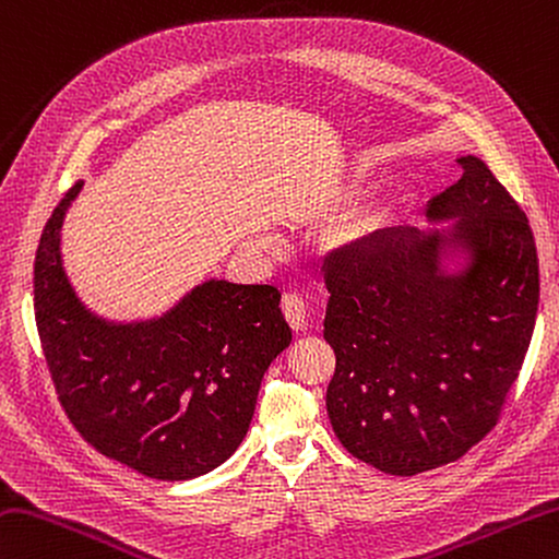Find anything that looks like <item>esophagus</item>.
I'll return each mask as SVG.
<instances>
[{
	"instance_id": "obj_1",
	"label": "esophagus",
	"mask_w": 559,
	"mask_h": 559,
	"mask_svg": "<svg viewBox=\"0 0 559 559\" xmlns=\"http://www.w3.org/2000/svg\"><path fill=\"white\" fill-rule=\"evenodd\" d=\"M281 310H283V317H286L288 324L293 326L295 332L305 330V324H308V305H305L300 295H295V293L283 295Z\"/></svg>"
}]
</instances>
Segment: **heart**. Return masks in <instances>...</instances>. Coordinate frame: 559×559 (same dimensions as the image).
Returning <instances> with one entry per match:
<instances>
[{
    "mask_svg": "<svg viewBox=\"0 0 559 559\" xmlns=\"http://www.w3.org/2000/svg\"><path fill=\"white\" fill-rule=\"evenodd\" d=\"M380 227V217H366V221H358L346 225L344 229H338V233L332 237V245L336 249H356L364 242H368L370 237L378 233Z\"/></svg>",
    "mask_w": 559,
    "mask_h": 559,
    "instance_id": "obj_1",
    "label": "heart"
}]
</instances>
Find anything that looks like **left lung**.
Returning <instances> with one entry per match:
<instances>
[{"instance_id":"1","label":"left lung","mask_w":559,"mask_h":559,"mask_svg":"<svg viewBox=\"0 0 559 559\" xmlns=\"http://www.w3.org/2000/svg\"><path fill=\"white\" fill-rule=\"evenodd\" d=\"M426 207L439 229L395 227L338 257L324 338L336 368L326 414L348 453L388 475L455 463L495 429L526 358L540 276L528 217L483 159ZM443 241L468 254L440 269Z\"/></svg>"}]
</instances>
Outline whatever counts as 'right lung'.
Instances as JSON below:
<instances>
[{
  "label": "right lung",
  "mask_w": 559,
  "mask_h": 559,
  "mask_svg": "<svg viewBox=\"0 0 559 559\" xmlns=\"http://www.w3.org/2000/svg\"><path fill=\"white\" fill-rule=\"evenodd\" d=\"M80 189L52 211L33 264L40 348L62 409L86 443L140 475L211 473L242 443L261 378L293 338L281 293L205 281L159 320H98L60 261V227Z\"/></svg>",
  "instance_id": "right-lung-1"
}]
</instances>
